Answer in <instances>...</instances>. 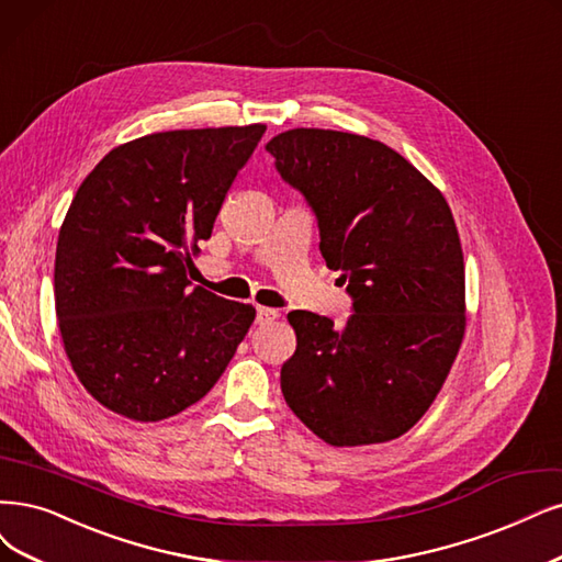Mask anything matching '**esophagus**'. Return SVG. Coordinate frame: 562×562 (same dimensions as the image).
<instances>
[{"label": "esophagus", "mask_w": 562, "mask_h": 562, "mask_svg": "<svg viewBox=\"0 0 562 562\" xmlns=\"http://www.w3.org/2000/svg\"><path fill=\"white\" fill-rule=\"evenodd\" d=\"M280 317V313L276 307H257V324L259 326H263V324H270V322H276Z\"/></svg>", "instance_id": "1"}]
</instances>
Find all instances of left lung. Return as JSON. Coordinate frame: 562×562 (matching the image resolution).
Segmentation results:
<instances>
[{
	"mask_svg": "<svg viewBox=\"0 0 562 562\" xmlns=\"http://www.w3.org/2000/svg\"><path fill=\"white\" fill-rule=\"evenodd\" d=\"M276 169L303 194L326 266L340 270L351 317L294 310L286 405L334 447L401 438L442 389L465 334V266L440 190L389 145L330 130L268 140Z\"/></svg>",
	"mask_w": 562,
	"mask_h": 562,
	"instance_id": "left-lung-1",
	"label": "left lung"
}]
</instances>
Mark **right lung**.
<instances>
[{
    "label": "right lung",
    "instance_id": "add662e5",
    "mask_svg": "<svg viewBox=\"0 0 562 562\" xmlns=\"http://www.w3.org/2000/svg\"><path fill=\"white\" fill-rule=\"evenodd\" d=\"M263 124L140 136L82 180L59 228L55 310L80 384L134 422L201 401L255 307L192 286L187 268Z\"/></svg>",
    "mask_w": 562,
    "mask_h": 562
}]
</instances>
